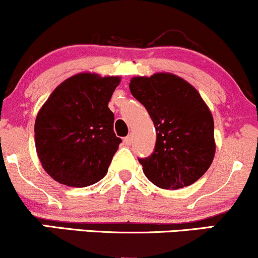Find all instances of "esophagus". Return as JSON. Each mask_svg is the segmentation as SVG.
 I'll return each instance as SVG.
<instances>
[{
  "label": "esophagus",
  "instance_id": "esophagus-1",
  "mask_svg": "<svg viewBox=\"0 0 258 258\" xmlns=\"http://www.w3.org/2000/svg\"><path fill=\"white\" fill-rule=\"evenodd\" d=\"M132 141H133V138H132V136H131V135L127 136V137L123 138V143H125L126 146H131V144H132Z\"/></svg>",
  "mask_w": 258,
  "mask_h": 258
}]
</instances>
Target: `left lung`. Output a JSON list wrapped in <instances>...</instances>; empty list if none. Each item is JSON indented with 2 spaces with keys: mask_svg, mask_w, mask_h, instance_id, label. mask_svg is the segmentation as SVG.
I'll return each mask as SVG.
<instances>
[{
  "mask_svg": "<svg viewBox=\"0 0 258 258\" xmlns=\"http://www.w3.org/2000/svg\"><path fill=\"white\" fill-rule=\"evenodd\" d=\"M132 96L149 112L156 131L154 152L139 158L147 178L164 189L197 182L215 156L214 119L190 84L172 74L133 78Z\"/></svg>",
  "mask_w": 258,
  "mask_h": 258,
  "instance_id": "1",
  "label": "left lung"
}]
</instances>
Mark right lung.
Segmentation results:
<instances>
[{"mask_svg": "<svg viewBox=\"0 0 258 258\" xmlns=\"http://www.w3.org/2000/svg\"><path fill=\"white\" fill-rule=\"evenodd\" d=\"M119 76L82 73L52 92L35 121V146L42 167L69 186H88L108 172L121 138L108 108Z\"/></svg>", "mask_w": 258, "mask_h": 258, "instance_id": "obj_1", "label": "right lung"}]
</instances>
